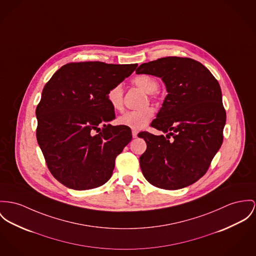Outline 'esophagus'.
Instances as JSON below:
<instances>
[{
  "label": "esophagus",
  "instance_id": "obj_1",
  "mask_svg": "<svg viewBox=\"0 0 256 256\" xmlns=\"http://www.w3.org/2000/svg\"><path fill=\"white\" fill-rule=\"evenodd\" d=\"M138 130H132V138H138Z\"/></svg>",
  "mask_w": 256,
  "mask_h": 256
}]
</instances>
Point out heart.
<instances>
[{"mask_svg":"<svg viewBox=\"0 0 256 256\" xmlns=\"http://www.w3.org/2000/svg\"><path fill=\"white\" fill-rule=\"evenodd\" d=\"M132 84H136L139 88L144 90L147 94H151L153 98H157L158 96V82L156 78L141 74L134 77L132 79ZM122 98H124V90L122 86L120 84H116L113 88H111L107 94V100L109 102V105L112 107L113 110L120 111L122 108ZM154 116V110L151 107H146L142 110L138 111H130L122 116L118 117L117 122L118 124L126 126L128 128L139 130L144 128L151 118Z\"/></svg>","mask_w":256,"mask_h":256,"instance_id":"1","label":"heart"}]
</instances>
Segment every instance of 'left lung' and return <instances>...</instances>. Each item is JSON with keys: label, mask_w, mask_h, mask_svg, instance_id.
Listing matches in <instances>:
<instances>
[{"label": "left lung", "mask_w": 256, "mask_h": 256, "mask_svg": "<svg viewBox=\"0 0 256 256\" xmlns=\"http://www.w3.org/2000/svg\"><path fill=\"white\" fill-rule=\"evenodd\" d=\"M138 74L160 77L168 96L151 126L168 134H138L147 144L140 156L144 177L160 189L177 190L204 176L223 142L226 111L217 80L197 60L168 56L141 64Z\"/></svg>", "instance_id": "1"}]
</instances>
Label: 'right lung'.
I'll list each match as a JSON object with an SVG mask.
<instances>
[{
    "label": "right lung",
    "instance_id": "obj_1",
    "mask_svg": "<svg viewBox=\"0 0 256 256\" xmlns=\"http://www.w3.org/2000/svg\"><path fill=\"white\" fill-rule=\"evenodd\" d=\"M138 64L100 61L63 65L46 84L36 108V136L50 174L74 190L94 189L112 176L115 160L132 141L115 118L107 94Z\"/></svg>",
    "mask_w": 256,
    "mask_h": 256
}]
</instances>
